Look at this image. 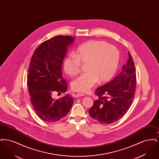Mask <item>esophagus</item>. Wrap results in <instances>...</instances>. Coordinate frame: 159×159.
<instances>
[{
    "instance_id": "1",
    "label": "esophagus",
    "mask_w": 159,
    "mask_h": 159,
    "mask_svg": "<svg viewBox=\"0 0 159 159\" xmlns=\"http://www.w3.org/2000/svg\"><path fill=\"white\" fill-rule=\"evenodd\" d=\"M83 96H84V95L83 93H77V94H76L75 97H76V98H79V97H83Z\"/></svg>"
}]
</instances>
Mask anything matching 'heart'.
<instances>
[{"mask_svg":"<svg viewBox=\"0 0 159 159\" xmlns=\"http://www.w3.org/2000/svg\"><path fill=\"white\" fill-rule=\"evenodd\" d=\"M119 52L104 41L91 40L79 46L73 54L69 55L64 62L66 73L71 77L80 72V64H86L85 73L71 83L77 92H86L99 82L108 81L115 74L119 62Z\"/></svg>","mask_w":159,"mask_h":159,"instance_id":"heart-1","label":"heart"}]
</instances>
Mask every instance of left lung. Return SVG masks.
<instances>
[{
    "mask_svg": "<svg viewBox=\"0 0 159 159\" xmlns=\"http://www.w3.org/2000/svg\"><path fill=\"white\" fill-rule=\"evenodd\" d=\"M128 53L127 63L123 66L121 73L95 91L98 98L94 101L89 114L102 124L108 125L119 120L132 103L136 77L134 62L129 52Z\"/></svg>",
    "mask_w": 159,
    "mask_h": 159,
    "instance_id": "left-lung-1",
    "label": "left lung"
}]
</instances>
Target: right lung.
<instances>
[{"label": "right lung", "instance_id": "add662e5", "mask_svg": "<svg viewBox=\"0 0 159 159\" xmlns=\"http://www.w3.org/2000/svg\"><path fill=\"white\" fill-rule=\"evenodd\" d=\"M75 38L57 36L42 43L31 60L27 85L31 102L38 116L43 121H58L66 116L73 104L69 94L60 98L53 93H65L67 83L62 76V64L68 46Z\"/></svg>", "mask_w": 159, "mask_h": 159}]
</instances>
